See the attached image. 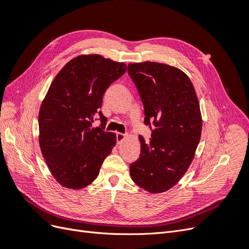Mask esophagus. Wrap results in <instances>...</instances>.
<instances>
[{"label":"esophagus","instance_id":"34e87169","mask_svg":"<svg viewBox=\"0 0 249 249\" xmlns=\"http://www.w3.org/2000/svg\"><path fill=\"white\" fill-rule=\"evenodd\" d=\"M129 137V135L127 134H122V133H117L116 134V141H117V144H120L125 138Z\"/></svg>","mask_w":249,"mask_h":249}]
</instances>
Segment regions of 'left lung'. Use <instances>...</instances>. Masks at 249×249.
Masks as SVG:
<instances>
[{"label":"left lung","instance_id":"left-lung-1","mask_svg":"<svg viewBox=\"0 0 249 249\" xmlns=\"http://www.w3.org/2000/svg\"><path fill=\"white\" fill-rule=\"evenodd\" d=\"M127 71L144 106L152 137L141 135L139 159L130 165L134 183L150 193L169 190L183 178L200 140L199 102L189 77L178 67L145 61L130 63Z\"/></svg>","mask_w":249,"mask_h":249}]
</instances>
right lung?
<instances>
[{
	"label": "right lung",
	"instance_id": "obj_1",
	"mask_svg": "<svg viewBox=\"0 0 249 249\" xmlns=\"http://www.w3.org/2000/svg\"><path fill=\"white\" fill-rule=\"evenodd\" d=\"M126 71V64L101 55H79L53 80L41 103L39 145L57 182L70 189L91 184L116 144V135L105 132L107 118L100 111L111 83ZM96 114L102 126L92 128Z\"/></svg>",
	"mask_w": 249,
	"mask_h": 249
}]
</instances>
